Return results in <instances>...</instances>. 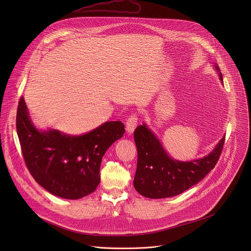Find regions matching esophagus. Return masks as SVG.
Listing matches in <instances>:
<instances>
[{
    "instance_id": "1",
    "label": "esophagus",
    "mask_w": 251,
    "mask_h": 251,
    "mask_svg": "<svg viewBox=\"0 0 251 251\" xmlns=\"http://www.w3.org/2000/svg\"><path fill=\"white\" fill-rule=\"evenodd\" d=\"M138 124V117L137 115L133 114L131 116H129V118L126 121V131L128 134H132L134 132V130L136 129Z\"/></svg>"
}]
</instances>
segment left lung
<instances>
[{
    "label": "left lung",
    "instance_id": "1",
    "mask_svg": "<svg viewBox=\"0 0 251 251\" xmlns=\"http://www.w3.org/2000/svg\"><path fill=\"white\" fill-rule=\"evenodd\" d=\"M214 67L223 82L219 66L216 64ZM134 140L138 152L134 188L149 199L175 197L197 185L217 165L225 144L223 137L216 148L203 158L182 162L168 155L160 140L145 123L135 129Z\"/></svg>",
    "mask_w": 251,
    "mask_h": 251
}]
</instances>
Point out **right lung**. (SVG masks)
Instances as JSON below:
<instances>
[{"label": "right lung", "mask_w": 251, "mask_h": 251, "mask_svg": "<svg viewBox=\"0 0 251 251\" xmlns=\"http://www.w3.org/2000/svg\"><path fill=\"white\" fill-rule=\"evenodd\" d=\"M17 132L25 165L35 182L56 197L78 200L96 190L102 157L125 129L121 121H110L79 136L53 129L40 131L21 97Z\"/></svg>", "instance_id": "add662e5"}]
</instances>
